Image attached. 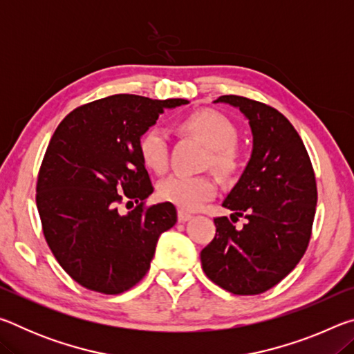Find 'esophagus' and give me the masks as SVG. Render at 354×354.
<instances>
[{
	"instance_id": "34e87169",
	"label": "esophagus",
	"mask_w": 354,
	"mask_h": 354,
	"mask_svg": "<svg viewBox=\"0 0 354 354\" xmlns=\"http://www.w3.org/2000/svg\"><path fill=\"white\" fill-rule=\"evenodd\" d=\"M192 218V215L189 212H184V211H179L178 212V221L179 223H185V221H189Z\"/></svg>"
}]
</instances>
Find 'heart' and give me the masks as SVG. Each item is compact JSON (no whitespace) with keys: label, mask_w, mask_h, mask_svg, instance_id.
<instances>
[{"label":"heart","mask_w":354,"mask_h":354,"mask_svg":"<svg viewBox=\"0 0 354 354\" xmlns=\"http://www.w3.org/2000/svg\"><path fill=\"white\" fill-rule=\"evenodd\" d=\"M178 129L194 136L211 148V164L221 175L230 176L239 167V153L234 142L236 127L223 113L214 109L192 112L178 123ZM139 154L149 170L164 173L169 164V142L167 134L159 128H148L139 137ZM159 196L183 211H195L203 203L217 194V184L211 176L171 175L159 184Z\"/></svg>","instance_id":"obj_1"}]
</instances>
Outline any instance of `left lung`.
<instances>
[{
	"label": "left lung",
	"instance_id": "left-lung-1",
	"mask_svg": "<svg viewBox=\"0 0 354 354\" xmlns=\"http://www.w3.org/2000/svg\"><path fill=\"white\" fill-rule=\"evenodd\" d=\"M214 103L237 107L248 120L253 151L223 200L231 220L214 218V241L201 250L207 278L234 295H257L284 279L308 248L317 206L315 175L301 137L283 113L237 95Z\"/></svg>",
	"mask_w": 354,
	"mask_h": 354
}]
</instances>
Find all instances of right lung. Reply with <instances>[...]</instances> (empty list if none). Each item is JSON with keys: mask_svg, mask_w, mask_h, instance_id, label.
Here are the masks:
<instances>
[{"mask_svg": "<svg viewBox=\"0 0 354 354\" xmlns=\"http://www.w3.org/2000/svg\"><path fill=\"white\" fill-rule=\"evenodd\" d=\"M187 103L112 95L76 107L53 134L35 203L48 247L86 289L117 295L136 286L148 272L159 236L176 223L169 201L143 209L153 185L137 143L164 109ZM127 199L138 206L120 214Z\"/></svg>", "mask_w": 354, "mask_h": 354, "instance_id": "add662e5", "label": "right lung"}]
</instances>
